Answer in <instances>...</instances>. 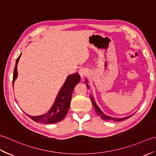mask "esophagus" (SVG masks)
<instances>
[{"label": "esophagus", "mask_w": 156, "mask_h": 156, "mask_svg": "<svg viewBox=\"0 0 156 156\" xmlns=\"http://www.w3.org/2000/svg\"><path fill=\"white\" fill-rule=\"evenodd\" d=\"M88 70H87L86 68H82V69H80L79 71V73L81 77L83 78V77H85V75L88 74Z\"/></svg>", "instance_id": "1"}]
</instances>
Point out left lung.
Instances as JSON below:
<instances>
[{"label":"left lung","instance_id":"1","mask_svg":"<svg viewBox=\"0 0 156 156\" xmlns=\"http://www.w3.org/2000/svg\"><path fill=\"white\" fill-rule=\"evenodd\" d=\"M87 81V80H86ZM87 87H88V85H87ZM90 100H91V102H92V104H93V107H94V111H95V112H97V115L99 116L101 119H102V120H108V121H121V120H126V119H129V118L130 117H131L132 116H126V117H124V118H122V119H117V118H112V117H110V116H107L106 115H105V114L102 112L101 111V109L98 108V107H97V105H96V103H95V102H94V101L93 100V97H91L90 95Z\"/></svg>","mask_w":156,"mask_h":156}]
</instances>
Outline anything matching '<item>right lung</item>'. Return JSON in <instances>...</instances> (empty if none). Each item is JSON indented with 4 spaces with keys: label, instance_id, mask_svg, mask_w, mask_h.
<instances>
[{
    "label": "right lung",
    "instance_id": "right-lung-1",
    "mask_svg": "<svg viewBox=\"0 0 156 156\" xmlns=\"http://www.w3.org/2000/svg\"><path fill=\"white\" fill-rule=\"evenodd\" d=\"M20 55H19L16 59V65L14 67L12 85H14V80L17 77V64L18 60L20 59ZM81 80L80 75L78 73L71 75L68 76L64 85L61 89L58 97L56 98L54 105H53L48 113L44 115L33 116L28 115L30 119L35 121L36 122H41L45 124H54L62 120L69 111L70 107V103L71 101L72 93H73V89L75 85L79 83Z\"/></svg>",
    "mask_w": 156,
    "mask_h": 156
}]
</instances>
